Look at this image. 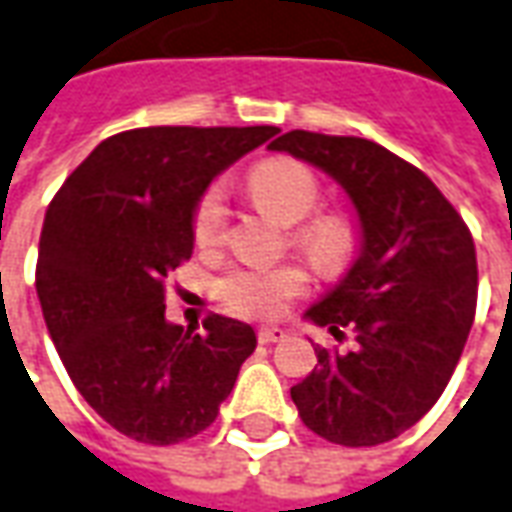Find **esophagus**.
I'll use <instances>...</instances> for the list:
<instances>
[{
  "label": "esophagus",
  "instance_id": "esophagus-1",
  "mask_svg": "<svg viewBox=\"0 0 512 512\" xmlns=\"http://www.w3.org/2000/svg\"><path fill=\"white\" fill-rule=\"evenodd\" d=\"M285 336H288V333H285L283 328H277V325H266V328L257 330V342H260V344L283 342Z\"/></svg>",
  "mask_w": 512,
  "mask_h": 512
}]
</instances>
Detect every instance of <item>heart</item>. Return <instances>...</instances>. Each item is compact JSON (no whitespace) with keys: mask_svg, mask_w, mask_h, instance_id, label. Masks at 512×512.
Wrapping results in <instances>:
<instances>
[{"mask_svg":"<svg viewBox=\"0 0 512 512\" xmlns=\"http://www.w3.org/2000/svg\"><path fill=\"white\" fill-rule=\"evenodd\" d=\"M249 193L260 210H266L280 224H291L288 241L300 249L319 271L336 274L358 252L361 229L344 210H319L322 187L316 173L297 159H266L249 173ZM227 229V201L221 187L204 190L193 210V241L201 249L218 246ZM305 271L297 266L277 269H232L215 283V297L229 311L243 316H274L283 311L291 297L305 291Z\"/></svg>","mask_w":512,"mask_h":512,"instance_id":"heart-1","label":"heart"}]
</instances>
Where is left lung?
Masks as SVG:
<instances>
[{
    "instance_id": "obj_1",
    "label": "left lung",
    "mask_w": 512,
    "mask_h": 512,
    "mask_svg": "<svg viewBox=\"0 0 512 512\" xmlns=\"http://www.w3.org/2000/svg\"><path fill=\"white\" fill-rule=\"evenodd\" d=\"M271 151L305 159L347 190L361 255L308 319L356 350L316 344V367L291 401L302 423L336 446L389 443L448 387L476 314L471 229L423 170L361 137L288 131Z\"/></svg>"
}]
</instances>
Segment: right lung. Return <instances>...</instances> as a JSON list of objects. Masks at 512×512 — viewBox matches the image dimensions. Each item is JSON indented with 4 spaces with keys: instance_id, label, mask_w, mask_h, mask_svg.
<instances>
[{
    "instance_id": "right-lung-1",
    "label": "right lung",
    "mask_w": 512,
    "mask_h": 512,
    "mask_svg": "<svg viewBox=\"0 0 512 512\" xmlns=\"http://www.w3.org/2000/svg\"><path fill=\"white\" fill-rule=\"evenodd\" d=\"M280 128L154 125L103 139L47 207L36 291L83 401L125 437L173 446L212 426L255 353V330L210 314L204 333L165 319L193 255L207 184Z\"/></svg>"
}]
</instances>
